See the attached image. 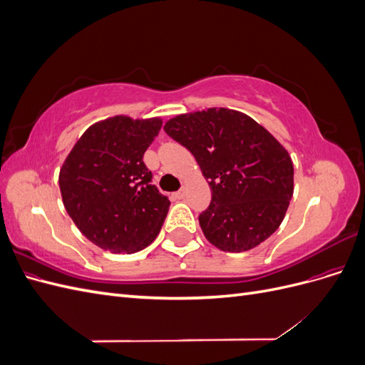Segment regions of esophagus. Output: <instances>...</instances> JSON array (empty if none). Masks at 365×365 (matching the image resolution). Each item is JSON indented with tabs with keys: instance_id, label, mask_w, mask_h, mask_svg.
<instances>
[{
	"instance_id": "obj_1",
	"label": "esophagus",
	"mask_w": 365,
	"mask_h": 365,
	"mask_svg": "<svg viewBox=\"0 0 365 365\" xmlns=\"http://www.w3.org/2000/svg\"><path fill=\"white\" fill-rule=\"evenodd\" d=\"M173 196L176 197V200H184V197H185V190H184V189H181V190L176 192Z\"/></svg>"
}]
</instances>
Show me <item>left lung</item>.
Listing matches in <instances>:
<instances>
[{
  "mask_svg": "<svg viewBox=\"0 0 365 365\" xmlns=\"http://www.w3.org/2000/svg\"><path fill=\"white\" fill-rule=\"evenodd\" d=\"M164 130L193 153L208 180L212 202L200 215V225L210 244L242 252L280 227L294 193V165L257 121L210 108L175 117Z\"/></svg>",
  "mask_w": 365,
  "mask_h": 365,
  "instance_id": "8db88e82",
  "label": "left lung"
}]
</instances>
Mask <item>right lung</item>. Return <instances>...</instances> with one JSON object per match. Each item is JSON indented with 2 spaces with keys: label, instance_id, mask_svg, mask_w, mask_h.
<instances>
[{
  "label": "right lung",
  "instance_id": "add662e5",
  "mask_svg": "<svg viewBox=\"0 0 365 365\" xmlns=\"http://www.w3.org/2000/svg\"><path fill=\"white\" fill-rule=\"evenodd\" d=\"M160 118L117 115L88 128L59 173L63 205L93 244L115 254L152 244L170 201L152 184L143 155L161 129Z\"/></svg>",
  "mask_w": 365,
  "mask_h": 365
}]
</instances>
